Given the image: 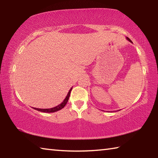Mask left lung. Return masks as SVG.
I'll return each instance as SVG.
<instances>
[{
	"mask_svg": "<svg viewBox=\"0 0 158 158\" xmlns=\"http://www.w3.org/2000/svg\"><path fill=\"white\" fill-rule=\"evenodd\" d=\"M126 38H127V40L129 41V42H132V41H131V40H130V38H128V37H126Z\"/></svg>",
	"mask_w": 158,
	"mask_h": 158,
	"instance_id": "1",
	"label": "left lung"
}]
</instances>
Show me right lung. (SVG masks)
<instances>
[{
	"mask_svg": "<svg viewBox=\"0 0 158 158\" xmlns=\"http://www.w3.org/2000/svg\"><path fill=\"white\" fill-rule=\"evenodd\" d=\"M72 89H73V87H72L71 89H69L68 95H67L66 98L64 99V100L62 102V103H60V105H57L56 106H55V107L50 108V109H37V108H33V109H35V110L39 111L44 112V113H53V112H56V111H58L60 110V109H62L64 107V106L66 105L67 102H68V101L69 100V95H70V93H71Z\"/></svg>",
	"mask_w": 158,
	"mask_h": 158,
	"instance_id": "obj_1",
	"label": "right lung"
}]
</instances>
